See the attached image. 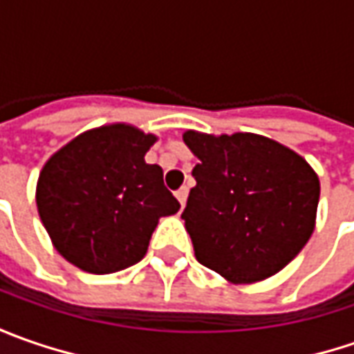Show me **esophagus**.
I'll list each match as a JSON object with an SVG mask.
<instances>
[{"label": "esophagus", "mask_w": 354, "mask_h": 354, "mask_svg": "<svg viewBox=\"0 0 354 354\" xmlns=\"http://www.w3.org/2000/svg\"><path fill=\"white\" fill-rule=\"evenodd\" d=\"M175 197H177V201L181 203V207H185V203H187V197H189V189L187 187H181L177 193H175Z\"/></svg>", "instance_id": "34e87169"}]
</instances>
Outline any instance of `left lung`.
I'll list each match as a JSON object with an SVG mask.
<instances>
[{"mask_svg":"<svg viewBox=\"0 0 354 354\" xmlns=\"http://www.w3.org/2000/svg\"><path fill=\"white\" fill-rule=\"evenodd\" d=\"M201 159L181 212L195 256L234 283L278 274L313 232L319 179L304 157L256 133L187 131Z\"/></svg>","mask_w":354,"mask_h":354,"instance_id":"1","label":"left lung"}]
</instances>
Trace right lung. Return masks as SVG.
Segmentation results:
<instances>
[{
    "label": "right lung",
    "instance_id": "1",
    "mask_svg": "<svg viewBox=\"0 0 354 354\" xmlns=\"http://www.w3.org/2000/svg\"><path fill=\"white\" fill-rule=\"evenodd\" d=\"M156 136L126 124L92 129L47 161L37 209L55 248L90 274L138 264L161 216L179 211L159 165L143 156Z\"/></svg>",
    "mask_w": 354,
    "mask_h": 354
}]
</instances>
